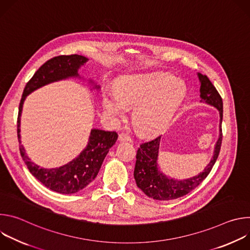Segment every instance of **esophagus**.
<instances>
[{
  "instance_id": "obj_1",
  "label": "esophagus",
  "mask_w": 250,
  "mask_h": 250,
  "mask_svg": "<svg viewBox=\"0 0 250 250\" xmlns=\"http://www.w3.org/2000/svg\"><path fill=\"white\" fill-rule=\"evenodd\" d=\"M119 141H131V138L127 135V134H125V133H121L119 134Z\"/></svg>"
}]
</instances>
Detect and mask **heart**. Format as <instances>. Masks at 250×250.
<instances>
[{
	"instance_id": "b5f03b06",
	"label": "heart",
	"mask_w": 250,
	"mask_h": 250,
	"mask_svg": "<svg viewBox=\"0 0 250 250\" xmlns=\"http://www.w3.org/2000/svg\"><path fill=\"white\" fill-rule=\"evenodd\" d=\"M185 97L184 85L170 74L154 72L130 75L116 91L103 96V110L111 121L123 119L134 106L132 123L144 134L162 130L172 120Z\"/></svg>"
}]
</instances>
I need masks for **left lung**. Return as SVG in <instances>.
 <instances>
[{
  "mask_svg": "<svg viewBox=\"0 0 250 250\" xmlns=\"http://www.w3.org/2000/svg\"><path fill=\"white\" fill-rule=\"evenodd\" d=\"M197 75L200 81V102L209 104L219 111V138L215 145V148H213L212 156L205 169L193 177L181 180L169 177L160 170L158 155L161 135L142 142L140 147L137 149L133 177L137 187L146 196L154 200L169 201L187 195L204 181L219 156L223 139V100L215 86L211 84L206 75L199 72Z\"/></svg>",
  "mask_w": 250,
  "mask_h": 250,
  "instance_id": "1",
  "label": "left lung"
}]
</instances>
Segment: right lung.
I'll use <instances>...</instances> for the list:
<instances>
[{
    "mask_svg": "<svg viewBox=\"0 0 250 250\" xmlns=\"http://www.w3.org/2000/svg\"><path fill=\"white\" fill-rule=\"evenodd\" d=\"M88 58L82 55H61L45 62L34 73L25 85L19 108L18 138L21 155L29 172L46 188L60 194H74L87 187L97 177L103 161L110 148L116 144L118 134L115 131H105L92 128L86 147L80 154L68 163L56 168H43L32 162L25 153L21 140V117L26 97L45 85L67 80L79 79L87 81L90 91H99L100 85L93 79L86 80L79 74L81 66L88 62Z\"/></svg>",
    "mask_w": 250,
    "mask_h": 250,
    "instance_id": "1",
    "label": "right lung"
}]
</instances>
